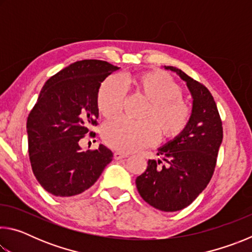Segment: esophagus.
Masks as SVG:
<instances>
[{"mask_svg":"<svg viewBox=\"0 0 252 252\" xmlns=\"http://www.w3.org/2000/svg\"><path fill=\"white\" fill-rule=\"evenodd\" d=\"M113 157L116 160H121V159H125V158H126L127 155L126 153H122L120 151H116L113 153Z\"/></svg>","mask_w":252,"mask_h":252,"instance_id":"1","label":"esophagus"}]
</instances>
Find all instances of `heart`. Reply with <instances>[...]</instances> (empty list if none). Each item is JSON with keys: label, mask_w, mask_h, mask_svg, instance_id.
<instances>
[{"label": "heart", "mask_w": 252, "mask_h": 252, "mask_svg": "<svg viewBox=\"0 0 252 252\" xmlns=\"http://www.w3.org/2000/svg\"><path fill=\"white\" fill-rule=\"evenodd\" d=\"M134 90L150 102L148 118L158 122L162 134L174 138L181 134L189 125L192 110L180 96L182 89L163 71H150L131 79ZM126 97V88L118 76H110L102 82L97 92V109L104 117L119 113ZM159 126L153 120L135 122L118 117L102 127V139L109 147L130 152L156 143L159 138Z\"/></svg>", "instance_id": "heart-1"}]
</instances>
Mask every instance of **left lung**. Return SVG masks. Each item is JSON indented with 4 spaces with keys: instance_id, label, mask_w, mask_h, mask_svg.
<instances>
[{
    "instance_id": "8db88e82",
    "label": "left lung",
    "mask_w": 252,
    "mask_h": 252,
    "mask_svg": "<svg viewBox=\"0 0 252 252\" xmlns=\"http://www.w3.org/2000/svg\"><path fill=\"white\" fill-rule=\"evenodd\" d=\"M186 81L192 95V116L186 130L159 149L161 160H149L147 170L135 179L136 189L158 210H182L194 201L210 182L223 130L218 108L202 83L174 66H165Z\"/></svg>"
}]
</instances>
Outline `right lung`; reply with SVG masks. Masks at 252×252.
<instances>
[{
	"mask_svg": "<svg viewBox=\"0 0 252 252\" xmlns=\"http://www.w3.org/2000/svg\"><path fill=\"white\" fill-rule=\"evenodd\" d=\"M101 60H82L46 81L27 122L32 171L55 197H72L94 185L112 161L103 144L81 151L80 141L96 126L97 92L106 76L118 70Z\"/></svg>",
	"mask_w": 252,
	"mask_h": 252,
	"instance_id": "add662e5",
	"label": "right lung"
}]
</instances>
